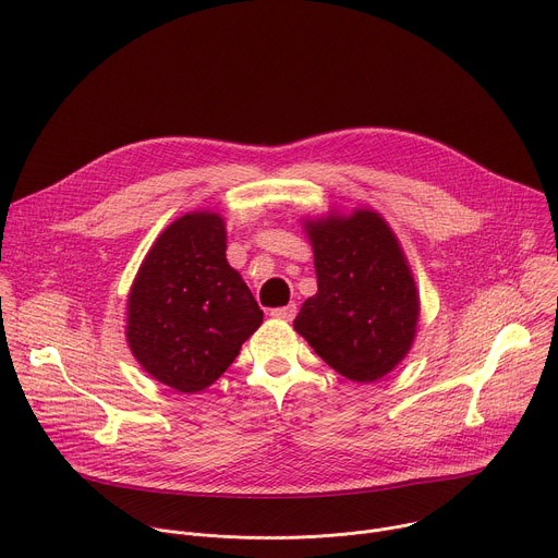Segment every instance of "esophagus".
<instances>
[{
  "label": "esophagus",
  "instance_id": "34e87169",
  "mask_svg": "<svg viewBox=\"0 0 558 558\" xmlns=\"http://www.w3.org/2000/svg\"><path fill=\"white\" fill-rule=\"evenodd\" d=\"M295 313H298V306H295V304H287V306H278V308H274V311H271V317H276V319H284V322H291V319L295 317Z\"/></svg>",
  "mask_w": 558,
  "mask_h": 558
}]
</instances>
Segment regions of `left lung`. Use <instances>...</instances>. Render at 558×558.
<instances>
[{
	"label": "left lung",
	"instance_id": "left-lung-1",
	"mask_svg": "<svg viewBox=\"0 0 558 558\" xmlns=\"http://www.w3.org/2000/svg\"><path fill=\"white\" fill-rule=\"evenodd\" d=\"M317 293L293 326L350 381L373 384L408 354L418 322L416 284L388 223L369 210L308 223Z\"/></svg>",
	"mask_w": 558,
	"mask_h": 558
}]
</instances>
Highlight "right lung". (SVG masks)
Here are the masks:
<instances>
[{
  "label": "right lung",
  "instance_id": "obj_1",
  "mask_svg": "<svg viewBox=\"0 0 558 558\" xmlns=\"http://www.w3.org/2000/svg\"><path fill=\"white\" fill-rule=\"evenodd\" d=\"M263 324L252 291L226 260V223L195 213L155 241L129 295L133 356L177 392L213 386Z\"/></svg>",
  "mask_w": 558,
  "mask_h": 558
}]
</instances>
